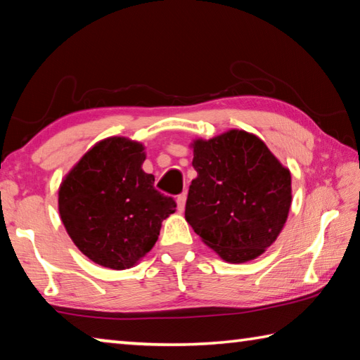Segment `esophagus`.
<instances>
[{"instance_id":"obj_1","label":"esophagus","mask_w":360,"mask_h":360,"mask_svg":"<svg viewBox=\"0 0 360 360\" xmlns=\"http://www.w3.org/2000/svg\"><path fill=\"white\" fill-rule=\"evenodd\" d=\"M186 200H187V193H181L178 195V198H176V203H178V210L179 211H184L186 208Z\"/></svg>"}]
</instances>
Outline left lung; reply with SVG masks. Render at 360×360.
I'll return each instance as SVG.
<instances>
[{
    "mask_svg": "<svg viewBox=\"0 0 360 360\" xmlns=\"http://www.w3.org/2000/svg\"><path fill=\"white\" fill-rule=\"evenodd\" d=\"M186 221L230 264L257 259L288 221L290 172L252 133L229 130L195 139Z\"/></svg>",
    "mask_w": 360,
    "mask_h": 360,
    "instance_id": "obj_1",
    "label": "left lung"
}]
</instances>
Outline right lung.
<instances>
[{"instance_id": "add662e5", "label": "right lung", "mask_w": 360, "mask_h": 360, "mask_svg": "<svg viewBox=\"0 0 360 360\" xmlns=\"http://www.w3.org/2000/svg\"><path fill=\"white\" fill-rule=\"evenodd\" d=\"M144 146L106 138L82 155L58 188V211L84 255L112 270L131 268L154 248L163 219L176 211L143 172Z\"/></svg>"}]
</instances>
